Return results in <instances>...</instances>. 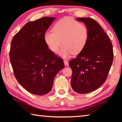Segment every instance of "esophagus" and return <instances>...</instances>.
Masks as SVG:
<instances>
[{
    "instance_id": "esophagus-1",
    "label": "esophagus",
    "mask_w": 122,
    "mask_h": 122,
    "mask_svg": "<svg viewBox=\"0 0 122 122\" xmlns=\"http://www.w3.org/2000/svg\"><path fill=\"white\" fill-rule=\"evenodd\" d=\"M64 65H65V66H68L69 65L68 61L67 60H64Z\"/></svg>"
}]
</instances>
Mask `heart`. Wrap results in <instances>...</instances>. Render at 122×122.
Returning a JSON list of instances; mask_svg holds the SVG:
<instances>
[{
	"mask_svg": "<svg viewBox=\"0 0 122 122\" xmlns=\"http://www.w3.org/2000/svg\"><path fill=\"white\" fill-rule=\"evenodd\" d=\"M53 32H46L44 40L51 51L56 52L62 43L59 54L66 58L72 53L77 54L86 46L89 32L85 25L70 17L60 19L53 27Z\"/></svg>",
	"mask_w": 122,
	"mask_h": 122,
	"instance_id": "heart-1",
	"label": "heart"
}]
</instances>
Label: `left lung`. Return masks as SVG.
Returning <instances> with one entry per match:
<instances>
[{
    "instance_id": "8db88e82",
    "label": "left lung",
    "mask_w": 122,
    "mask_h": 122,
    "mask_svg": "<svg viewBox=\"0 0 122 122\" xmlns=\"http://www.w3.org/2000/svg\"><path fill=\"white\" fill-rule=\"evenodd\" d=\"M87 28L86 46L76 58L69 61L72 89L80 94L97 90L107 79L113 61V46L102 28L91 18H77Z\"/></svg>"
}]
</instances>
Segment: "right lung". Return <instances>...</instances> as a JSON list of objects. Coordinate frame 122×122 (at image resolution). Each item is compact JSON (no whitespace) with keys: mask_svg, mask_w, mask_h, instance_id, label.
I'll return each instance as SVG.
<instances>
[{"mask_svg":"<svg viewBox=\"0 0 122 122\" xmlns=\"http://www.w3.org/2000/svg\"><path fill=\"white\" fill-rule=\"evenodd\" d=\"M54 17H42L27 23L13 38L9 53L15 79L33 94H47L58 72L64 67L63 60L48 49L44 35Z\"/></svg>","mask_w":122,"mask_h":122,"instance_id":"1","label":"right lung"}]
</instances>
